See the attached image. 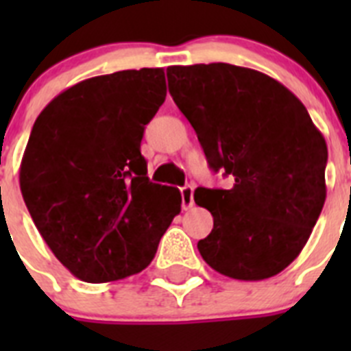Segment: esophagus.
<instances>
[{
    "instance_id": "esophagus-1",
    "label": "esophagus",
    "mask_w": 351,
    "mask_h": 351,
    "mask_svg": "<svg viewBox=\"0 0 351 351\" xmlns=\"http://www.w3.org/2000/svg\"><path fill=\"white\" fill-rule=\"evenodd\" d=\"M181 197H182V209L188 210L193 207L195 200H193V186L186 184L181 188Z\"/></svg>"
}]
</instances>
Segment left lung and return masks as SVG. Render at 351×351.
<instances>
[{
  "mask_svg": "<svg viewBox=\"0 0 351 351\" xmlns=\"http://www.w3.org/2000/svg\"><path fill=\"white\" fill-rule=\"evenodd\" d=\"M169 91L230 190L197 188L214 226L197 247L219 274L267 280L299 256L325 204L327 144L283 84L228 63L169 66Z\"/></svg>",
  "mask_w": 351,
  "mask_h": 351,
  "instance_id": "1",
  "label": "left lung"
}]
</instances>
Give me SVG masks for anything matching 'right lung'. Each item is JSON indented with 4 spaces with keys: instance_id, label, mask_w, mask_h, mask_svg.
Here are the masks:
<instances>
[{
    "instance_id": "obj_1",
    "label": "right lung",
    "mask_w": 351,
    "mask_h": 351,
    "mask_svg": "<svg viewBox=\"0 0 351 351\" xmlns=\"http://www.w3.org/2000/svg\"><path fill=\"white\" fill-rule=\"evenodd\" d=\"M163 68L82 80L36 117L19 181L56 258L86 283L144 271L181 213V193L147 178L145 125L165 101Z\"/></svg>"
}]
</instances>
